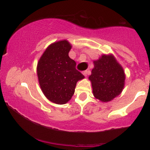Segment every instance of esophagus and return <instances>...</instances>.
<instances>
[{
	"instance_id": "34e87169",
	"label": "esophagus",
	"mask_w": 150,
	"mask_h": 150,
	"mask_svg": "<svg viewBox=\"0 0 150 150\" xmlns=\"http://www.w3.org/2000/svg\"><path fill=\"white\" fill-rule=\"evenodd\" d=\"M82 73L83 74V75H85V77H87V70H85V71H82Z\"/></svg>"
}]
</instances>
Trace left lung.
<instances>
[{
  "label": "left lung",
  "instance_id": "8db88e82",
  "mask_svg": "<svg viewBox=\"0 0 150 150\" xmlns=\"http://www.w3.org/2000/svg\"><path fill=\"white\" fill-rule=\"evenodd\" d=\"M94 68L89 76L94 97L108 102L118 97L125 86V74L113 54H103L94 61Z\"/></svg>",
  "mask_w": 150,
  "mask_h": 150
}]
</instances>
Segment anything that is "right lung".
<instances>
[{
	"label": "right lung",
	"instance_id": "1",
	"mask_svg": "<svg viewBox=\"0 0 150 150\" xmlns=\"http://www.w3.org/2000/svg\"><path fill=\"white\" fill-rule=\"evenodd\" d=\"M72 45L58 41L46 48L37 63L39 83L44 96L51 102L65 104L71 99L79 80L85 78L75 69L76 63L68 56Z\"/></svg>",
	"mask_w": 150,
	"mask_h": 150
}]
</instances>
